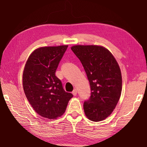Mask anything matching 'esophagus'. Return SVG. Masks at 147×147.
Returning <instances> with one entry per match:
<instances>
[{
    "label": "esophagus",
    "instance_id": "1",
    "mask_svg": "<svg viewBox=\"0 0 147 147\" xmlns=\"http://www.w3.org/2000/svg\"><path fill=\"white\" fill-rule=\"evenodd\" d=\"M72 93H73V94L74 96H76V94H77V90L76 89H74V90L73 91V92H72Z\"/></svg>",
    "mask_w": 147,
    "mask_h": 147
}]
</instances>
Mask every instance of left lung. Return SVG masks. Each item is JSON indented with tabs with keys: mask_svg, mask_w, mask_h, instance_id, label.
<instances>
[{
	"mask_svg": "<svg viewBox=\"0 0 147 147\" xmlns=\"http://www.w3.org/2000/svg\"><path fill=\"white\" fill-rule=\"evenodd\" d=\"M80 60L90 84L91 96L84 103V112L94 122L106 119L120 98L122 76L118 63L110 52L97 45L71 47Z\"/></svg>",
	"mask_w": 147,
	"mask_h": 147,
	"instance_id": "obj_1",
	"label": "left lung"
}]
</instances>
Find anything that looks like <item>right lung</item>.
<instances>
[{"label":"right lung","mask_w":147,"mask_h":147,"mask_svg":"<svg viewBox=\"0 0 147 147\" xmlns=\"http://www.w3.org/2000/svg\"><path fill=\"white\" fill-rule=\"evenodd\" d=\"M68 45L45 47L35 50L24 67L23 86L32 108L39 115L50 119L63 115L73 94L64 90L55 75Z\"/></svg>","instance_id":"right-lung-1"}]
</instances>
